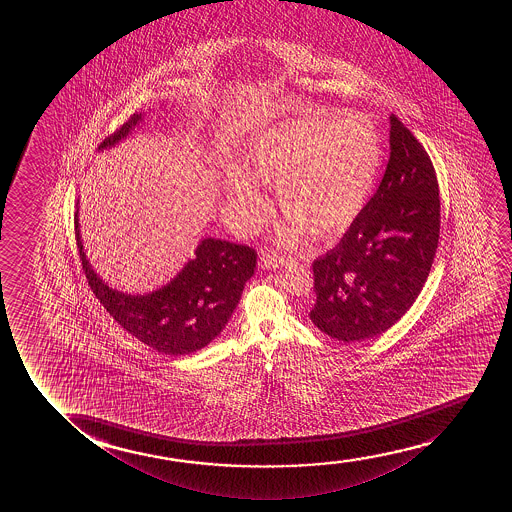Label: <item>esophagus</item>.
<instances>
[{
    "label": "esophagus",
    "instance_id": "1",
    "mask_svg": "<svg viewBox=\"0 0 512 512\" xmlns=\"http://www.w3.org/2000/svg\"><path fill=\"white\" fill-rule=\"evenodd\" d=\"M260 267L262 269H280V267L285 266V259H281V257H276L274 253L269 252H260Z\"/></svg>",
    "mask_w": 512,
    "mask_h": 512
}]
</instances>
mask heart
<instances>
[{
	"instance_id": "b5f03b06",
	"label": "heart",
	"mask_w": 512,
	"mask_h": 512,
	"mask_svg": "<svg viewBox=\"0 0 512 512\" xmlns=\"http://www.w3.org/2000/svg\"><path fill=\"white\" fill-rule=\"evenodd\" d=\"M381 140L360 117H297L269 127L253 141L252 175H234L231 194L246 227L264 224L271 204L259 181L276 190L287 222L281 245L306 234L334 238L346 231L371 196L381 166Z\"/></svg>"
}]
</instances>
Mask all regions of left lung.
Segmentation results:
<instances>
[{"label": "left lung", "instance_id": "obj_1", "mask_svg": "<svg viewBox=\"0 0 512 512\" xmlns=\"http://www.w3.org/2000/svg\"><path fill=\"white\" fill-rule=\"evenodd\" d=\"M441 229L435 169L420 141L390 115V159L376 194L336 248L313 262L309 318L344 343L383 334L427 281Z\"/></svg>", "mask_w": 512, "mask_h": 512}]
</instances>
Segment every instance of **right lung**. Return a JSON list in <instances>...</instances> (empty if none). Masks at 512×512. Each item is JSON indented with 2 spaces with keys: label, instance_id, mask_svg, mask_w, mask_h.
<instances>
[{
  "label": "right lung",
  "instance_id": "add662e5",
  "mask_svg": "<svg viewBox=\"0 0 512 512\" xmlns=\"http://www.w3.org/2000/svg\"><path fill=\"white\" fill-rule=\"evenodd\" d=\"M141 120V113L133 115L99 145V150L126 140ZM75 236L85 278L98 301L129 334L166 355H190L208 346L225 329L257 264V253L250 246L204 238L197 245L194 259L164 287L148 294H127L99 278L87 259L80 236L78 203Z\"/></svg>",
  "mask_w": 512,
  "mask_h": 512
}]
</instances>
